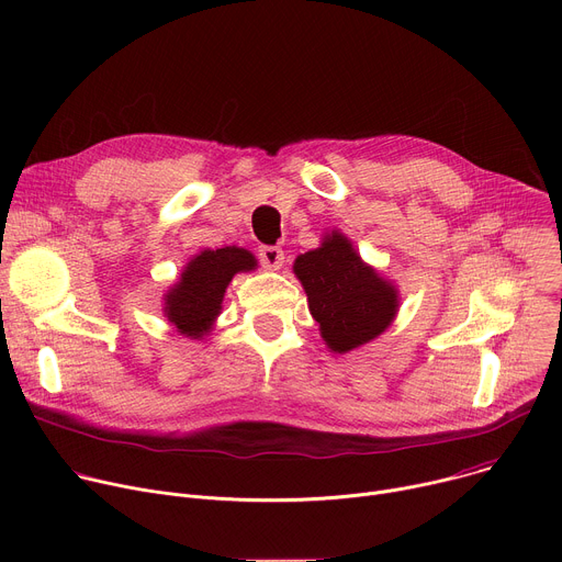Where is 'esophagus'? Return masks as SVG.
Instances as JSON below:
<instances>
[{
	"label": "esophagus",
	"mask_w": 562,
	"mask_h": 562,
	"mask_svg": "<svg viewBox=\"0 0 562 562\" xmlns=\"http://www.w3.org/2000/svg\"><path fill=\"white\" fill-rule=\"evenodd\" d=\"M258 258L265 269H280L284 262V251L280 247H260Z\"/></svg>",
	"instance_id": "34e87169"
}]
</instances>
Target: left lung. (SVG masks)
Wrapping results in <instances>:
<instances>
[{
  "label": "left lung",
  "mask_w": 562,
  "mask_h": 562,
  "mask_svg": "<svg viewBox=\"0 0 562 562\" xmlns=\"http://www.w3.org/2000/svg\"><path fill=\"white\" fill-rule=\"evenodd\" d=\"M293 271L331 351L347 353L391 325L395 289L360 260L345 235L325 237L323 247L295 260Z\"/></svg>",
  "instance_id": "left-lung-1"
}]
</instances>
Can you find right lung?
Instances as JSON below:
<instances>
[{"label":"right lung","instance_id":"obj_1","mask_svg":"<svg viewBox=\"0 0 562 562\" xmlns=\"http://www.w3.org/2000/svg\"><path fill=\"white\" fill-rule=\"evenodd\" d=\"M256 269V258L237 247L202 251L189 262L182 280L167 295V317L180 334L202 338L222 308V297L239 271Z\"/></svg>","mask_w":562,"mask_h":562}]
</instances>
